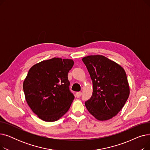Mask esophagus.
Returning <instances> with one entry per match:
<instances>
[{
	"label": "esophagus",
	"mask_w": 150,
	"mask_h": 150,
	"mask_svg": "<svg viewBox=\"0 0 150 150\" xmlns=\"http://www.w3.org/2000/svg\"><path fill=\"white\" fill-rule=\"evenodd\" d=\"M81 94H82V93L81 92H78L76 93V96L77 98H80L81 96Z\"/></svg>",
	"instance_id": "1"
}]
</instances>
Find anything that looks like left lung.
Wrapping results in <instances>:
<instances>
[{"label":"left lung","mask_w":150,"mask_h":150,"mask_svg":"<svg viewBox=\"0 0 150 150\" xmlns=\"http://www.w3.org/2000/svg\"><path fill=\"white\" fill-rule=\"evenodd\" d=\"M93 84L91 98L85 102L88 111L96 119H112L124 106L129 96V86L124 69L100 54L82 59Z\"/></svg>","instance_id":"1"}]
</instances>
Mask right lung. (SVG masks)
<instances>
[{
  "label": "right lung",
  "instance_id": "right-lung-1",
  "mask_svg": "<svg viewBox=\"0 0 150 150\" xmlns=\"http://www.w3.org/2000/svg\"><path fill=\"white\" fill-rule=\"evenodd\" d=\"M74 64L71 59L53 58L30 69L23 89L28 105L39 119L54 122L68 111L75 98L67 77Z\"/></svg>",
  "mask_w": 150,
  "mask_h": 150
}]
</instances>
